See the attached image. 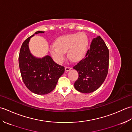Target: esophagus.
Wrapping results in <instances>:
<instances>
[{"label":"esophagus","instance_id":"esophagus-1","mask_svg":"<svg viewBox=\"0 0 132 132\" xmlns=\"http://www.w3.org/2000/svg\"><path fill=\"white\" fill-rule=\"evenodd\" d=\"M71 69H72V68H71V67L66 66V67H65V72H67L68 71H69L70 70H71Z\"/></svg>","mask_w":132,"mask_h":132}]
</instances>
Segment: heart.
<instances>
[{
    "mask_svg": "<svg viewBox=\"0 0 132 132\" xmlns=\"http://www.w3.org/2000/svg\"><path fill=\"white\" fill-rule=\"evenodd\" d=\"M88 45L87 36L84 33H76L58 38L55 45L50 47V52L58 63H63L68 51V57L74 61H79L85 57Z\"/></svg>",
    "mask_w": 132,
    "mask_h": 132,
    "instance_id": "1",
    "label": "heart"
}]
</instances>
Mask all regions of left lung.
<instances>
[{"label":"left lung","instance_id":"obj_1","mask_svg":"<svg viewBox=\"0 0 132 132\" xmlns=\"http://www.w3.org/2000/svg\"><path fill=\"white\" fill-rule=\"evenodd\" d=\"M109 57V50L102 37L94 38L85 57L73 67L79 74L75 88L86 94L99 88L108 74Z\"/></svg>","mask_w":132,"mask_h":132}]
</instances>
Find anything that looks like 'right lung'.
Returning <instances> with one entry per match:
<instances>
[{
    "mask_svg": "<svg viewBox=\"0 0 132 132\" xmlns=\"http://www.w3.org/2000/svg\"><path fill=\"white\" fill-rule=\"evenodd\" d=\"M43 33L37 31L27 38L22 44L19 55L22 79L30 91L38 95L52 92L64 71V67L56 63L50 56L37 58L30 54L28 47L30 38L36 34Z\"/></svg>",
    "mask_w": 132,
    "mask_h": 132,
    "instance_id": "add662e5",
    "label": "right lung"
}]
</instances>
